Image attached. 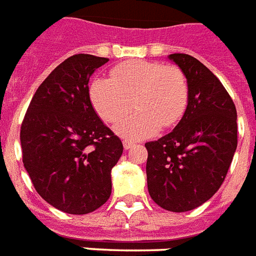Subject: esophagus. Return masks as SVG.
<instances>
[{
  "label": "esophagus",
  "mask_w": 256,
  "mask_h": 256,
  "mask_svg": "<svg viewBox=\"0 0 256 256\" xmlns=\"http://www.w3.org/2000/svg\"><path fill=\"white\" fill-rule=\"evenodd\" d=\"M122 145H124V149H130L132 148L134 145V141L132 140H128V138H126V140L122 141Z\"/></svg>",
  "instance_id": "34e87169"
}]
</instances>
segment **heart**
<instances>
[{
    "instance_id": "b5f03b06",
    "label": "heart",
    "mask_w": 256,
    "mask_h": 256,
    "mask_svg": "<svg viewBox=\"0 0 256 256\" xmlns=\"http://www.w3.org/2000/svg\"><path fill=\"white\" fill-rule=\"evenodd\" d=\"M90 98L98 115L118 122L138 108L134 115L116 126L124 138L150 136L160 126L170 128L182 118L189 100V86L177 66L148 60H130L111 70V79H96Z\"/></svg>"
}]
</instances>
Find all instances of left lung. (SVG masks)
Returning <instances> with one entry per match:
<instances>
[{
    "mask_svg": "<svg viewBox=\"0 0 256 256\" xmlns=\"http://www.w3.org/2000/svg\"><path fill=\"white\" fill-rule=\"evenodd\" d=\"M189 86L188 107L170 134L145 144L150 197L169 212L201 206L220 188L238 144L236 110L212 71L188 54H170Z\"/></svg>",
    "mask_w": 256,
    "mask_h": 256,
    "instance_id": "1",
    "label": "left lung"
}]
</instances>
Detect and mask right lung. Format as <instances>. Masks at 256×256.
I'll use <instances>...</instances> for the list:
<instances>
[{"mask_svg": "<svg viewBox=\"0 0 256 256\" xmlns=\"http://www.w3.org/2000/svg\"><path fill=\"white\" fill-rule=\"evenodd\" d=\"M108 58L76 54L38 87L21 126L22 161L44 201L68 214L99 209L111 196L122 140L96 115L88 82Z\"/></svg>", "mask_w": 256, "mask_h": 256, "instance_id": "obj_1", "label": "right lung"}]
</instances>
